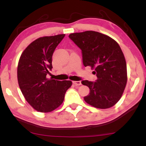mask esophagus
<instances>
[{
    "instance_id": "esophagus-1",
    "label": "esophagus",
    "mask_w": 146,
    "mask_h": 146,
    "mask_svg": "<svg viewBox=\"0 0 146 146\" xmlns=\"http://www.w3.org/2000/svg\"><path fill=\"white\" fill-rule=\"evenodd\" d=\"M73 83L74 84V85H75V86H80V85H81V82H80V81H73Z\"/></svg>"
}]
</instances>
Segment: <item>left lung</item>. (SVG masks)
Returning a JSON list of instances; mask_svg holds the SVG:
<instances>
[{"label": "left lung", "mask_w": 146, "mask_h": 146, "mask_svg": "<svg viewBox=\"0 0 146 146\" xmlns=\"http://www.w3.org/2000/svg\"><path fill=\"white\" fill-rule=\"evenodd\" d=\"M69 38L81 49L84 66L95 69L97 76L95 82H81L90 88L84 100L97 108L112 107L120 99L127 83L126 62L120 47L97 31L71 33Z\"/></svg>", "instance_id": "8db88e82"}]
</instances>
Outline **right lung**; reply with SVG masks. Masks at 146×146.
Masks as SVG:
<instances>
[{
  "label": "right lung",
  "instance_id": "obj_1",
  "mask_svg": "<svg viewBox=\"0 0 146 146\" xmlns=\"http://www.w3.org/2000/svg\"><path fill=\"white\" fill-rule=\"evenodd\" d=\"M65 35L44 36L31 42L20 58L17 68L19 87L29 104L40 112L52 111L63 102L70 80L47 78L51 71L54 51Z\"/></svg>",
  "mask_w": 146,
  "mask_h": 146
}]
</instances>
